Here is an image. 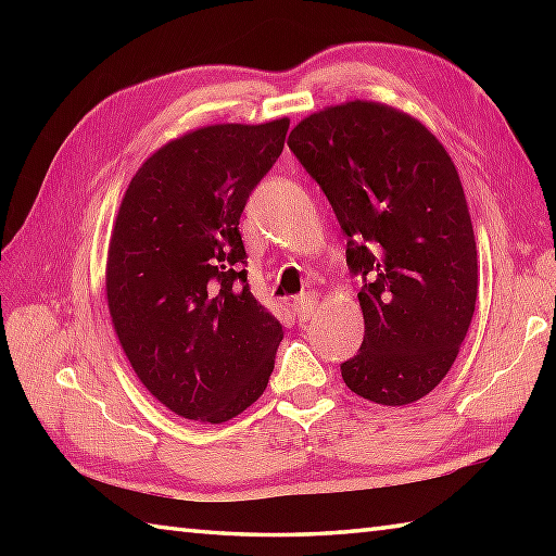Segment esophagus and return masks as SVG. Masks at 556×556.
<instances>
[{
  "mask_svg": "<svg viewBox=\"0 0 556 556\" xmlns=\"http://www.w3.org/2000/svg\"><path fill=\"white\" fill-rule=\"evenodd\" d=\"M293 308H296V315L301 317V320H308L313 311L317 308V296L315 293H303V296L293 301Z\"/></svg>",
  "mask_w": 556,
  "mask_h": 556,
  "instance_id": "1",
  "label": "esophagus"
}]
</instances>
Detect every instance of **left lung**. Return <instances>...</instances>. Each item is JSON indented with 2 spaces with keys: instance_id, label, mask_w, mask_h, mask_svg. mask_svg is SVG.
Segmentation results:
<instances>
[{
  "instance_id": "8db88e82",
  "label": "left lung",
  "mask_w": 556,
  "mask_h": 556,
  "mask_svg": "<svg viewBox=\"0 0 556 556\" xmlns=\"http://www.w3.org/2000/svg\"><path fill=\"white\" fill-rule=\"evenodd\" d=\"M289 148L320 184L361 271L365 337L341 377L358 396L406 406L444 380L478 299V248L444 146L392 104L351 100L313 112Z\"/></svg>"
}]
</instances>
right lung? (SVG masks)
<instances>
[{"mask_svg": "<svg viewBox=\"0 0 556 556\" xmlns=\"http://www.w3.org/2000/svg\"><path fill=\"white\" fill-rule=\"evenodd\" d=\"M289 119L186 131L140 164L116 212L104 293L136 377L188 420L255 404L285 329L245 285L239 219Z\"/></svg>", "mask_w": 556, "mask_h": 556, "instance_id": "obj_1", "label": "right lung"}]
</instances>
